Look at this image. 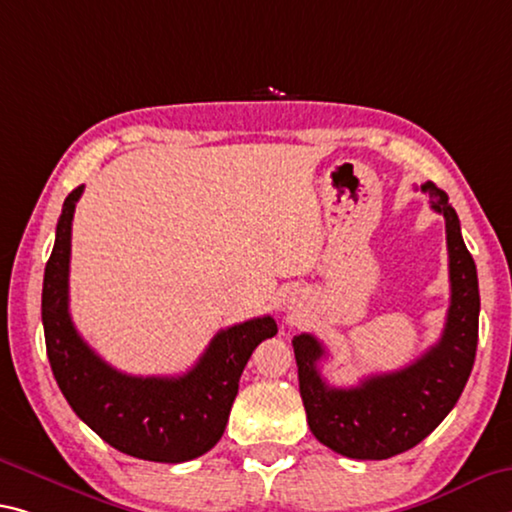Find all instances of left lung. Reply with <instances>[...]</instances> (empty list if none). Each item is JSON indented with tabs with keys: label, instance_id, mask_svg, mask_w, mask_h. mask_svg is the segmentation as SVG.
<instances>
[{
	"label": "left lung",
	"instance_id": "left-lung-1",
	"mask_svg": "<svg viewBox=\"0 0 512 512\" xmlns=\"http://www.w3.org/2000/svg\"><path fill=\"white\" fill-rule=\"evenodd\" d=\"M421 191L446 223L451 305L440 342L405 369L369 376L346 389L330 387L316 369L326 355L319 339L303 332L291 342L310 431L346 458L385 460L417 446L453 410L474 367L481 312L476 264L449 196L433 182L421 184Z\"/></svg>",
	"mask_w": 512,
	"mask_h": 512
}]
</instances>
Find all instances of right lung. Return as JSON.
Wrapping results in <instances>:
<instances>
[{
  "instance_id": "right-lung-1",
  "label": "right lung",
  "mask_w": 512,
  "mask_h": 512,
  "mask_svg": "<svg viewBox=\"0 0 512 512\" xmlns=\"http://www.w3.org/2000/svg\"><path fill=\"white\" fill-rule=\"evenodd\" d=\"M84 186L63 202L43 280L47 358L63 396L88 428L127 456L186 462L221 440L250 355L278 326L269 314L216 332L182 376H129L104 362L70 319L72 216Z\"/></svg>"
}]
</instances>
